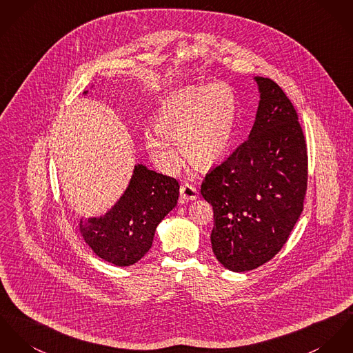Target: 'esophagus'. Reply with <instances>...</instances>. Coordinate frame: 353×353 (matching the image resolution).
Instances as JSON below:
<instances>
[{"instance_id":"34e87169","label":"esophagus","mask_w":353,"mask_h":353,"mask_svg":"<svg viewBox=\"0 0 353 353\" xmlns=\"http://www.w3.org/2000/svg\"><path fill=\"white\" fill-rule=\"evenodd\" d=\"M197 197H199V190H196L194 187H192L190 184L181 185V188H180V201L181 203L196 200Z\"/></svg>"}]
</instances>
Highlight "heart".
<instances>
[{"label":"heart","instance_id":"1","mask_svg":"<svg viewBox=\"0 0 353 353\" xmlns=\"http://www.w3.org/2000/svg\"><path fill=\"white\" fill-rule=\"evenodd\" d=\"M236 121V98L225 83L194 85L172 92L157 110V129L143 132V143L156 165L174 173L181 159L210 169L227 156Z\"/></svg>","mask_w":353,"mask_h":353}]
</instances>
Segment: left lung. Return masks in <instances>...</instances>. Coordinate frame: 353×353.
I'll return each mask as SVG.
<instances>
[{
    "label": "left lung",
    "mask_w": 353,
    "mask_h": 353,
    "mask_svg": "<svg viewBox=\"0 0 353 353\" xmlns=\"http://www.w3.org/2000/svg\"><path fill=\"white\" fill-rule=\"evenodd\" d=\"M254 81L259 103L248 138L201 185L214 208V254L235 272L262 266L286 243L303 210L307 181L297 111L275 81Z\"/></svg>",
    "instance_id": "left-lung-1"
}]
</instances>
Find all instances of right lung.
Listing matches in <instances>:
<instances>
[{"mask_svg":"<svg viewBox=\"0 0 353 353\" xmlns=\"http://www.w3.org/2000/svg\"><path fill=\"white\" fill-rule=\"evenodd\" d=\"M179 190L173 177L136 163L129 185L109 211L81 219L84 242L99 258L115 266L134 265L150 250L157 225L176 207Z\"/></svg>","mask_w":353,"mask_h":353,"instance_id":"1","label":"right lung"}]
</instances>
